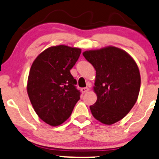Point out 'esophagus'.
<instances>
[{"instance_id":"obj_1","label":"esophagus","mask_w":159,"mask_h":159,"mask_svg":"<svg viewBox=\"0 0 159 159\" xmlns=\"http://www.w3.org/2000/svg\"><path fill=\"white\" fill-rule=\"evenodd\" d=\"M89 90V89H88V88H81V91L83 93H86V92H88Z\"/></svg>"}]
</instances>
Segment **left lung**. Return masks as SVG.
<instances>
[{"mask_svg":"<svg viewBox=\"0 0 159 159\" xmlns=\"http://www.w3.org/2000/svg\"><path fill=\"white\" fill-rule=\"evenodd\" d=\"M96 70L93 90L97 100L90 106L94 118L110 125L122 119L133 108L140 89L137 63L125 50L116 47L83 53Z\"/></svg>","mask_w":159,"mask_h":159,"instance_id":"obj_1","label":"left lung"}]
</instances>
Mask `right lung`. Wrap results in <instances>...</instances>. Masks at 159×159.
<instances>
[{
	"label": "right lung",
	"mask_w": 159,
	"mask_h": 159,
	"mask_svg": "<svg viewBox=\"0 0 159 159\" xmlns=\"http://www.w3.org/2000/svg\"><path fill=\"white\" fill-rule=\"evenodd\" d=\"M81 53V49L66 45L51 47L40 53L31 65L28 95L39 118L51 126L66 121L80 99L81 93L70 70Z\"/></svg>",
	"instance_id": "1"
}]
</instances>
